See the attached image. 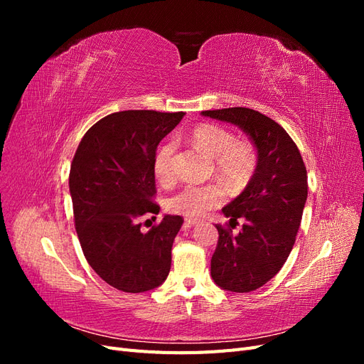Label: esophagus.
Instances as JSON below:
<instances>
[{"label": "esophagus", "mask_w": 364, "mask_h": 364, "mask_svg": "<svg viewBox=\"0 0 364 364\" xmlns=\"http://www.w3.org/2000/svg\"><path fill=\"white\" fill-rule=\"evenodd\" d=\"M196 223H199V220H196V218H186V220H185V225H186V226H193V225H196Z\"/></svg>", "instance_id": "34e87169"}]
</instances>
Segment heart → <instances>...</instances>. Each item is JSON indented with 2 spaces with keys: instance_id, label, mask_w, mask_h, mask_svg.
<instances>
[{
  "instance_id": "1",
  "label": "heart",
  "mask_w": 364,
  "mask_h": 364,
  "mask_svg": "<svg viewBox=\"0 0 364 364\" xmlns=\"http://www.w3.org/2000/svg\"><path fill=\"white\" fill-rule=\"evenodd\" d=\"M194 146L205 155L214 159L220 178L229 185L240 186L246 183L255 170L257 153L249 141L235 139L230 130L217 124H200L191 132ZM174 142H165L155 156L156 179L161 183H170L173 179L171 158ZM225 191L217 183L185 185L165 200V208L173 214L185 217H200L209 209L222 205Z\"/></svg>"
}]
</instances>
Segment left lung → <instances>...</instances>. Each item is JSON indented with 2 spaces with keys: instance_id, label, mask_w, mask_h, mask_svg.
I'll list each match as a JSON object with an SVG mask.
<instances>
[{
  "instance_id": "1",
  "label": "left lung",
  "mask_w": 364,
  "mask_h": 364,
  "mask_svg": "<svg viewBox=\"0 0 364 364\" xmlns=\"http://www.w3.org/2000/svg\"><path fill=\"white\" fill-rule=\"evenodd\" d=\"M203 117L238 126L257 149V168L246 188L222 211L237 235L217 225L218 243L211 277L223 290L253 291L269 282L287 261L306 202V170L299 149L277 121L249 107L203 111Z\"/></svg>"
}]
</instances>
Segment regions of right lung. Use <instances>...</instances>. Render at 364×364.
<instances>
[{"label":"right lung","mask_w":364,"mask_h":364,"mask_svg":"<svg viewBox=\"0 0 364 364\" xmlns=\"http://www.w3.org/2000/svg\"><path fill=\"white\" fill-rule=\"evenodd\" d=\"M183 115L115 112L97 121L77 147L70 170L77 237L90 266L117 290L144 293L168 277L183 218L167 214L147 232L138 218L159 213L151 202L156 147Z\"/></svg>","instance_id":"right-lung-1"}]
</instances>
